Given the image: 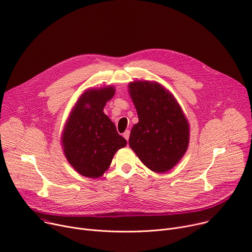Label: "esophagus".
<instances>
[{
    "instance_id": "1",
    "label": "esophagus",
    "mask_w": 252,
    "mask_h": 252,
    "mask_svg": "<svg viewBox=\"0 0 252 252\" xmlns=\"http://www.w3.org/2000/svg\"><path fill=\"white\" fill-rule=\"evenodd\" d=\"M129 133H130V131L128 130V129H126L124 133H123V135H124V138L126 140V141H128V139H129Z\"/></svg>"
}]
</instances>
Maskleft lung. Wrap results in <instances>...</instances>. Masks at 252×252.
<instances>
[{
	"label": "left lung",
	"mask_w": 252,
	"mask_h": 252,
	"mask_svg": "<svg viewBox=\"0 0 252 252\" xmlns=\"http://www.w3.org/2000/svg\"><path fill=\"white\" fill-rule=\"evenodd\" d=\"M128 94L139 117L129 134L130 149L153 172H168L189 146L190 126L186 116L174 95L158 82H130Z\"/></svg>",
	"instance_id": "left-lung-1"
}]
</instances>
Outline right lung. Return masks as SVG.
Instances as JSON below:
<instances>
[{"label":"right lung","mask_w":252,"mask_h":252,"mask_svg":"<svg viewBox=\"0 0 252 252\" xmlns=\"http://www.w3.org/2000/svg\"><path fill=\"white\" fill-rule=\"evenodd\" d=\"M116 88L111 85L85 90L71 109L61 135L67 161L80 175L99 178L126 141L104 114L103 108Z\"/></svg>","instance_id":"obj_1"}]
</instances>
